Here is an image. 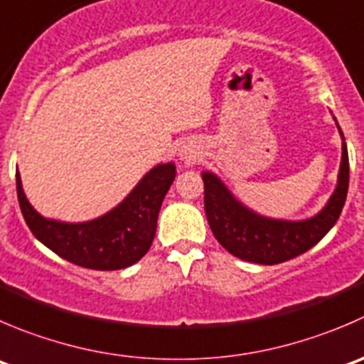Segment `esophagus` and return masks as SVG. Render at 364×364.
Instances as JSON below:
<instances>
[{
	"mask_svg": "<svg viewBox=\"0 0 364 364\" xmlns=\"http://www.w3.org/2000/svg\"><path fill=\"white\" fill-rule=\"evenodd\" d=\"M179 156H181L183 161H188V164H190V161L196 160L197 153L192 149V147H186V146H185L181 151H179Z\"/></svg>",
	"mask_w": 364,
	"mask_h": 364,
	"instance_id": "obj_1",
	"label": "esophagus"
}]
</instances>
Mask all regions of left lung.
<instances>
[{
	"instance_id": "left-lung-1",
	"label": "left lung",
	"mask_w": 364,
	"mask_h": 364,
	"mask_svg": "<svg viewBox=\"0 0 364 364\" xmlns=\"http://www.w3.org/2000/svg\"><path fill=\"white\" fill-rule=\"evenodd\" d=\"M336 121V119H334ZM338 126V122H336ZM341 135L338 183L326 206L304 220H283L256 213L240 203L213 172H203L204 211L215 238L232 256L261 264H277L304 254L331 231L348 192V153Z\"/></svg>"
}]
</instances>
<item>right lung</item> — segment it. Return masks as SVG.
<instances>
[{"label":"right lung","instance_id":"obj_1","mask_svg":"<svg viewBox=\"0 0 364 364\" xmlns=\"http://www.w3.org/2000/svg\"><path fill=\"white\" fill-rule=\"evenodd\" d=\"M176 178V165L158 164L114 210L94 220L62 222L46 218L26 199L16 172L17 199L28 228L38 242L63 259L92 270L132 267L149 250L156 235L158 213Z\"/></svg>","mask_w":364,"mask_h":364}]
</instances>
